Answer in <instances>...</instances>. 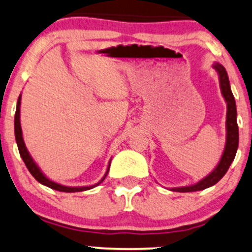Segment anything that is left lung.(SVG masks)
Wrapping results in <instances>:
<instances>
[{
    "instance_id": "obj_1",
    "label": "left lung",
    "mask_w": 252,
    "mask_h": 252,
    "mask_svg": "<svg viewBox=\"0 0 252 252\" xmlns=\"http://www.w3.org/2000/svg\"><path fill=\"white\" fill-rule=\"evenodd\" d=\"M215 70L219 73L220 76V87L221 92H222L223 98H225L226 103H227V120H226V128H227V139H226L225 151H223L221 160L215 170L213 171L209 176L198 182L197 184L191 185V187H184V188H175V191L179 192H191L198 191V190L207 189V188L212 187V185L217 184L218 182L225 176L227 172L228 167L231 166L232 161L236 157L237 149H238L239 142V131H238V124H237V107L234 96L232 94L231 87H229L228 75L226 69L221 64H214Z\"/></svg>"
}]
</instances>
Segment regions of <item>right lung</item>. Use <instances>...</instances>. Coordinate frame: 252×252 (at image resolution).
<instances>
[{
    "mask_svg": "<svg viewBox=\"0 0 252 252\" xmlns=\"http://www.w3.org/2000/svg\"><path fill=\"white\" fill-rule=\"evenodd\" d=\"M20 101H21V95L19 96L18 99V104H16V111H15V118H14V131H15V140H16V143H18V148H19V153H20L21 158H23L25 165H26V167L29 168V171L31 172V175L34 177L35 179H37L39 183H41L43 185H46V187L51 188V189H55L57 190V191H63V192H77V191H85V190H88V189H92V188L96 187L98 184H100L101 182L104 181L105 177H106L107 172H109V168H110V165L109 167H107V171H106V175L104 176V178L101 179L100 182H99L98 184L95 185H92V187H82V188H69V187H64V185H61V184H57L55 183V182L50 181V179L46 178L45 176L43 175V173L40 172V170L38 168L37 165L34 164V161L32 160L31 156L29 154V152H27L26 149V146H25L24 143V139H23V131H21V126H20Z\"/></svg>",
    "mask_w": 252,
    "mask_h": 252,
    "instance_id": "right-lung-1",
    "label": "right lung"
}]
</instances>
